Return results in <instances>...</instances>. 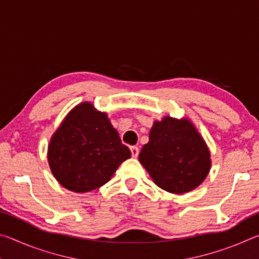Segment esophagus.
<instances>
[{"instance_id":"obj_1","label":"esophagus","mask_w":259,"mask_h":259,"mask_svg":"<svg viewBox=\"0 0 259 259\" xmlns=\"http://www.w3.org/2000/svg\"><path fill=\"white\" fill-rule=\"evenodd\" d=\"M130 151H131V155L133 157H137L139 154V148L137 146H131L130 147Z\"/></svg>"}]
</instances>
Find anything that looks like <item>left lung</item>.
<instances>
[{"instance_id": "1", "label": "left lung", "mask_w": 259, "mask_h": 259, "mask_svg": "<svg viewBox=\"0 0 259 259\" xmlns=\"http://www.w3.org/2000/svg\"><path fill=\"white\" fill-rule=\"evenodd\" d=\"M139 161L157 186L182 194L198 187L210 169V153L190 121L164 117L150 131Z\"/></svg>"}]
</instances>
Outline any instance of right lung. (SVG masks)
<instances>
[{
	"mask_svg": "<svg viewBox=\"0 0 259 259\" xmlns=\"http://www.w3.org/2000/svg\"><path fill=\"white\" fill-rule=\"evenodd\" d=\"M130 156V150L122 144L106 114L95 111L89 103L69 112L52 136L48 150L57 181L77 193L103 186Z\"/></svg>",
	"mask_w": 259,
	"mask_h": 259,
	"instance_id": "obj_1",
	"label": "right lung"
}]
</instances>
